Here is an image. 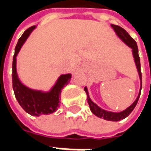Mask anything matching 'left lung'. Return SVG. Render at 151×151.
Segmentation results:
<instances>
[{
    "instance_id": "8db88e82",
    "label": "left lung",
    "mask_w": 151,
    "mask_h": 151,
    "mask_svg": "<svg viewBox=\"0 0 151 151\" xmlns=\"http://www.w3.org/2000/svg\"><path fill=\"white\" fill-rule=\"evenodd\" d=\"M111 27L113 28V30L115 31V32H116V34L117 35V36L120 38V40H122L126 45H128L129 47L132 48L133 58H134V61H135V64H136L137 72H138V74H139L140 81H141V87H140L139 94L137 95L136 100L133 103V104L130 105L129 107L128 108H126L125 110L120 111V112H112V111H106V110H104V109H102L101 108H99L98 105L95 104V103L91 99L90 96H89V93L88 91H87V88L85 87L84 90H85L86 93V95H87V102H88V104L89 106H90V108H91V111H92V113L95 114L96 116L99 117V118H103V119H104V120H110V121H119V120H123L124 118H126V117L132 112V111L134 109V108L136 107L137 104V101H138V99H139L140 95H141V91H142V72H141L140 57L139 55H138V48H137V45L136 41L133 40V38L131 37L129 35V33L122 27H120L119 26H116V25L113 24H111Z\"/></svg>"
}]
</instances>
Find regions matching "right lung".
Here are the masks:
<instances>
[{
  "label": "right lung",
  "instance_id": "1",
  "mask_svg": "<svg viewBox=\"0 0 151 151\" xmlns=\"http://www.w3.org/2000/svg\"><path fill=\"white\" fill-rule=\"evenodd\" d=\"M35 27V26H33L28 28L18 40L15 47L14 56L13 58L12 82L15 97L20 106L31 116H40V115H47L56 111L60 103L59 98L61 94V90L70 82L71 74L68 73L60 76L56 84L53 86L51 91L47 92L32 90L22 83L17 73L16 57L18 56V53L21 49L22 46Z\"/></svg>",
  "mask_w": 151,
  "mask_h": 151
}]
</instances>
